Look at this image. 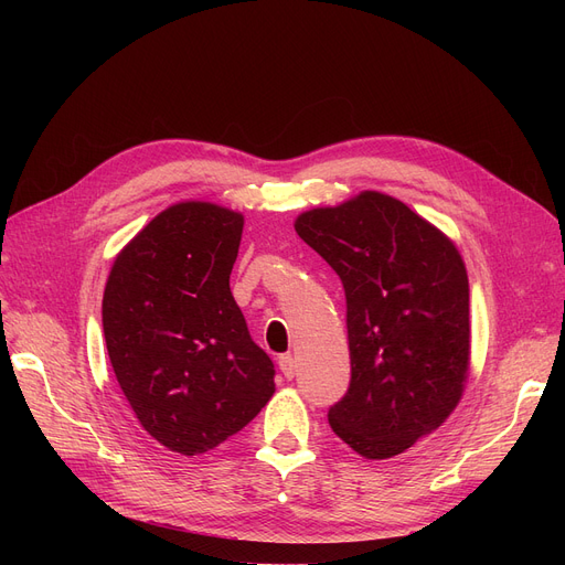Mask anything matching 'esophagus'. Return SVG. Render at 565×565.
Instances as JSON below:
<instances>
[{
	"mask_svg": "<svg viewBox=\"0 0 565 565\" xmlns=\"http://www.w3.org/2000/svg\"><path fill=\"white\" fill-rule=\"evenodd\" d=\"M279 369H281L284 377H288V380L295 377V373H298V364H295L292 354H281V358H279Z\"/></svg>",
	"mask_w": 565,
	"mask_h": 565,
	"instance_id": "obj_1",
	"label": "esophagus"
}]
</instances>
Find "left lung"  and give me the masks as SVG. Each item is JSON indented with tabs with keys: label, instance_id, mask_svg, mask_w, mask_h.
<instances>
[{
	"label": "left lung",
	"instance_id": "left-lung-1",
	"mask_svg": "<svg viewBox=\"0 0 565 565\" xmlns=\"http://www.w3.org/2000/svg\"><path fill=\"white\" fill-rule=\"evenodd\" d=\"M295 231L341 277L350 387L330 407L352 451L387 460L437 430L469 375V281L451 237L382 192L298 215Z\"/></svg>",
	"mask_w": 565,
	"mask_h": 565
}]
</instances>
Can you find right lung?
<instances>
[{
  "mask_svg": "<svg viewBox=\"0 0 565 565\" xmlns=\"http://www.w3.org/2000/svg\"><path fill=\"white\" fill-rule=\"evenodd\" d=\"M243 226L224 205L173 203L118 252L107 277L114 375L143 430L181 456L220 447L275 394L273 360L228 286Z\"/></svg>",
  "mask_w": 565,
  "mask_h": 565,
  "instance_id": "right-lung-1",
  "label": "right lung"
}]
</instances>
